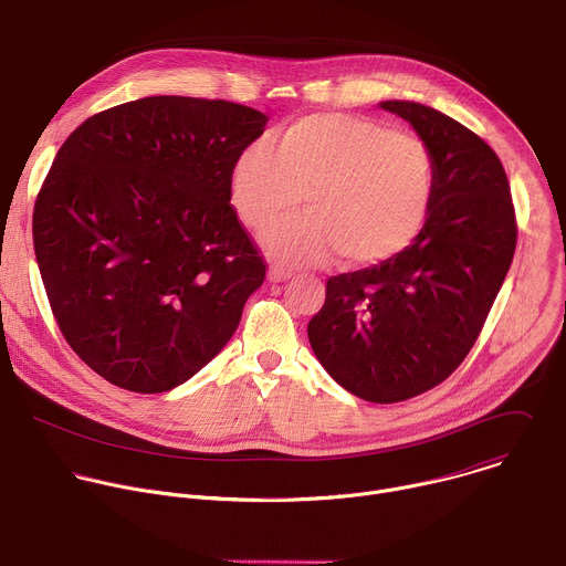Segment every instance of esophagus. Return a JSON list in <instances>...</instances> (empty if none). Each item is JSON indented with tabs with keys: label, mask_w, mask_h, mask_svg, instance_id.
Returning a JSON list of instances; mask_svg holds the SVG:
<instances>
[{
	"label": "esophagus",
	"mask_w": 566,
	"mask_h": 566,
	"mask_svg": "<svg viewBox=\"0 0 566 566\" xmlns=\"http://www.w3.org/2000/svg\"><path fill=\"white\" fill-rule=\"evenodd\" d=\"M293 273L289 271V269H284V266H280V264H271L269 266V280L271 282H284V280H289Z\"/></svg>",
	"instance_id": "34e87169"
}]
</instances>
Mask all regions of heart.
<instances>
[{"instance_id": "obj_1", "label": "heart", "mask_w": 566, "mask_h": 566, "mask_svg": "<svg viewBox=\"0 0 566 566\" xmlns=\"http://www.w3.org/2000/svg\"><path fill=\"white\" fill-rule=\"evenodd\" d=\"M284 264H319L338 253L347 266H376L421 232L434 195V158L410 132L340 112L295 118L277 143L253 140L230 170V199L247 226L262 230Z\"/></svg>"}]
</instances>
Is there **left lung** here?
<instances>
[{"label":"left lung","instance_id":"left-lung-1","mask_svg":"<svg viewBox=\"0 0 566 566\" xmlns=\"http://www.w3.org/2000/svg\"><path fill=\"white\" fill-rule=\"evenodd\" d=\"M434 158V195L412 244L396 258L327 280L308 343L358 398L398 402L443 382L468 356L511 269L517 221L500 156L454 118L385 101Z\"/></svg>","mask_w":566,"mask_h":566}]
</instances>
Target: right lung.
I'll use <instances>...</instances> for the list:
<instances>
[{"label":"right lung","mask_w":566,"mask_h":566,"mask_svg":"<svg viewBox=\"0 0 566 566\" xmlns=\"http://www.w3.org/2000/svg\"><path fill=\"white\" fill-rule=\"evenodd\" d=\"M266 120L149 96L57 149L33 208L35 258L64 340L105 380L168 391L232 338L266 264L230 206V170Z\"/></svg>","instance_id":"obj_1"}]
</instances>
